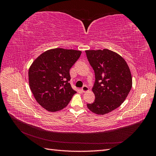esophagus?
Instances as JSON below:
<instances>
[{
  "instance_id": "1",
  "label": "esophagus",
  "mask_w": 156,
  "mask_h": 156,
  "mask_svg": "<svg viewBox=\"0 0 156 156\" xmlns=\"http://www.w3.org/2000/svg\"><path fill=\"white\" fill-rule=\"evenodd\" d=\"M81 90L83 92H87L89 90V88L87 86H84L82 88H81Z\"/></svg>"
}]
</instances>
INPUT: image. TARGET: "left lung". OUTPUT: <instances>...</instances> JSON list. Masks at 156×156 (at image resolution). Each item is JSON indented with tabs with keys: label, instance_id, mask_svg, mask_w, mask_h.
Returning a JSON list of instances; mask_svg holds the SVG:
<instances>
[{
	"label": "left lung",
	"instance_id": "8db88e82",
	"mask_svg": "<svg viewBox=\"0 0 156 156\" xmlns=\"http://www.w3.org/2000/svg\"><path fill=\"white\" fill-rule=\"evenodd\" d=\"M85 53L96 78L92 88L95 100L87 107L97 115L107 114L120 106L131 90L129 68L126 60L112 51L87 50Z\"/></svg>",
	"mask_w": 156,
	"mask_h": 156
}]
</instances>
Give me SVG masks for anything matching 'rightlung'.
<instances>
[{"label":"right lung","mask_w":156,"mask_h":156,"mask_svg":"<svg viewBox=\"0 0 156 156\" xmlns=\"http://www.w3.org/2000/svg\"><path fill=\"white\" fill-rule=\"evenodd\" d=\"M81 51L55 48L41 53L29 69V86L36 101L49 112L66 107L77 92L71 87L69 69Z\"/></svg>","instance_id":"add662e5"}]
</instances>
